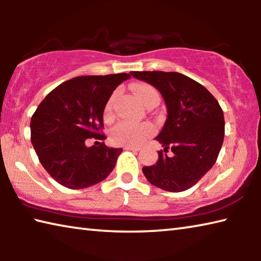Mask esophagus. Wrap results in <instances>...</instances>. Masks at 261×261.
Instances as JSON below:
<instances>
[{"mask_svg": "<svg viewBox=\"0 0 261 261\" xmlns=\"http://www.w3.org/2000/svg\"><path fill=\"white\" fill-rule=\"evenodd\" d=\"M124 148L127 149V151H134V152H138L140 149L139 147H136V146H125Z\"/></svg>", "mask_w": 261, "mask_h": 261, "instance_id": "obj_1", "label": "esophagus"}]
</instances>
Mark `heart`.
Instances as JSON below:
<instances>
[{
  "instance_id": "1",
  "label": "heart",
  "mask_w": 261,
  "mask_h": 261,
  "mask_svg": "<svg viewBox=\"0 0 261 261\" xmlns=\"http://www.w3.org/2000/svg\"><path fill=\"white\" fill-rule=\"evenodd\" d=\"M136 95L138 96L140 102L145 107L152 102L153 100L159 99L158 91L148 84L138 83L132 86ZM115 94L108 100L105 107V117L110 118L113 110V102ZM153 134V127L148 124H134L130 122H121L115 125L110 131V139L116 145H125V146H138L143 144L149 136Z\"/></svg>"
}]
</instances>
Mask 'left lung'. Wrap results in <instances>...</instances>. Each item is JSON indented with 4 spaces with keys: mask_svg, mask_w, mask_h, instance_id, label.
<instances>
[{
    "mask_svg": "<svg viewBox=\"0 0 261 261\" xmlns=\"http://www.w3.org/2000/svg\"><path fill=\"white\" fill-rule=\"evenodd\" d=\"M151 84L167 107L165 124L155 139L162 145L155 165L143 167L151 184L169 192L193 187L218 159L224 138L223 112L207 88L185 74L165 71H132ZM170 148L173 154L165 153Z\"/></svg>",
    "mask_w": 261,
    "mask_h": 261,
    "instance_id": "8db88e82",
    "label": "left lung"
}]
</instances>
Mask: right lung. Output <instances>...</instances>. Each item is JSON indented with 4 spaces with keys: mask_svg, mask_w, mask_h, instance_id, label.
Here are the masks:
<instances>
[{
    "mask_svg": "<svg viewBox=\"0 0 261 261\" xmlns=\"http://www.w3.org/2000/svg\"><path fill=\"white\" fill-rule=\"evenodd\" d=\"M129 78L127 73L72 78L39 105L31 118V141L39 161L57 183L85 189L112 173L123 149L103 143L87 147L85 141L106 139L99 134L105 107L115 88Z\"/></svg>",
    "mask_w": 261,
    "mask_h": 261,
    "instance_id": "obj_1",
    "label": "right lung"
}]
</instances>
